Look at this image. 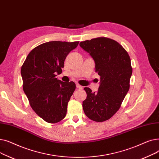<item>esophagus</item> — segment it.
I'll list each match as a JSON object with an SVG mask.
<instances>
[{"label":"esophagus","mask_w":159,"mask_h":159,"mask_svg":"<svg viewBox=\"0 0 159 159\" xmlns=\"http://www.w3.org/2000/svg\"><path fill=\"white\" fill-rule=\"evenodd\" d=\"M76 86H77V88H78V89H82L83 88V87H82V86L79 85V84H77L76 85Z\"/></svg>","instance_id":"34e87169"}]
</instances>
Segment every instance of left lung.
Returning <instances> with one entry per match:
<instances>
[{
  "instance_id": "8db88e82",
  "label": "left lung",
  "mask_w": 159,
  "mask_h": 159,
  "mask_svg": "<svg viewBox=\"0 0 159 159\" xmlns=\"http://www.w3.org/2000/svg\"><path fill=\"white\" fill-rule=\"evenodd\" d=\"M80 46L95 62L101 84L97 93L84 88L87 97L82 102L84 113L95 122L110 119L117 111L129 89L132 74L130 57L117 42L106 37L82 41Z\"/></svg>"
}]
</instances>
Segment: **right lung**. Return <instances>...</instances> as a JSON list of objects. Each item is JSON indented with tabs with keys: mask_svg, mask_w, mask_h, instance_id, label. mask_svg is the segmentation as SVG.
<instances>
[{
	"mask_svg": "<svg viewBox=\"0 0 159 159\" xmlns=\"http://www.w3.org/2000/svg\"><path fill=\"white\" fill-rule=\"evenodd\" d=\"M79 42L51 41L33 49L21 67L23 90L37 115L55 124L66 115L68 103L76 88L73 82L58 80L64 61Z\"/></svg>",
	"mask_w": 159,
	"mask_h": 159,
	"instance_id": "add662e5",
	"label": "right lung"
}]
</instances>
